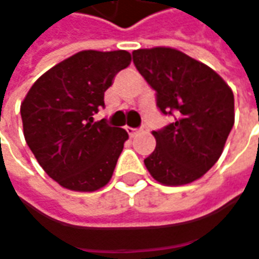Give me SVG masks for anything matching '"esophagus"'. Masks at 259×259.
Masks as SVG:
<instances>
[{
    "mask_svg": "<svg viewBox=\"0 0 259 259\" xmlns=\"http://www.w3.org/2000/svg\"><path fill=\"white\" fill-rule=\"evenodd\" d=\"M127 133H129V136L130 138H135V136H136V135H138V133H141V130L139 129H133V127H127Z\"/></svg>",
    "mask_w": 259,
    "mask_h": 259,
    "instance_id": "1",
    "label": "esophagus"
}]
</instances>
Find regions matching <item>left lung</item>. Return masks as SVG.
Returning a JSON list of instances; mask_svg holds the SVG:
<instances>
[{"label": "left lung", "mask_w": 259, "mask_h": 259, "mask_svg": "<svg viewBox=\"0 0 259 259\" xmlns=\"http://www.w3.org/2000/svg\"><path fill=\"white\" fill-rule=\"evenodd\" d=\"M133 63L157 92L162 114L175 121L154 130V152L144 160L157 182L188 185L219 161L235 124V97L221 76L185 53L155 47L132 53Z\"/></svg>", "instance_id": "8db88e82"}]
</instances>
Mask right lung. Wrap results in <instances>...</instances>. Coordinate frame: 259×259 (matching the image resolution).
Instances as JSON below:
<instances>
[{
	"label": "right lung",
	"mask_w": 259,
	"mask_h": 259,
	"mask_svg": "<svg viewBox=\"0 0 259 259\" xmlns=\"http://www.w3.org/2000/svg\"><path fill=\"white\" fill-rule=\"evenodd\" d=\"M132 61L127 51H80L45 71L24 97L23 135L39 165L60 186L76 192L104 188L129 139L121 127L92 115L104 92Z\"/></svg>",
	"instance_id": "add662e5"
}]
</instances>
